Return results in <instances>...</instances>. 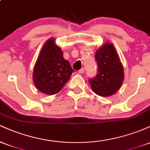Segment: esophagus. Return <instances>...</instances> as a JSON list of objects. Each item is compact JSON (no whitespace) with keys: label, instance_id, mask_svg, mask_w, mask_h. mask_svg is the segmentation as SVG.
<instances>
[{"label":"esophagus","instance_id":"esophagus-1","mask_svg":"<svg viewBox=\"0 0 150 150\" xmlns=\"http://www.w3.org/2000/svg\"><path fill=\"white\" fill-rule=\"evenodd\" d=\"M84 72H85V68H81L80 70H78V73H80V74H82V73H84Z\"/></svg>","mask_w":150,"mask_h":150}]
</instances>
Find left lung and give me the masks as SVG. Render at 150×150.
Returning <instances> with one entry per match:
<instances>
[{"label":"left lung","instance_id":"8db88e82","mask_svg":"<svg viewBox=\"0 0 150 150\" xmlns=\"http://www.w3.org/2000/svg\"><path fill=\"white\" fill-rule=\"evenodd\" d=\"M95 59L98 73L89 79L92 91L101 97H110L114 94L123 83V68L113 44L105 43L97 50Z\"/></svg>","mask_w":150,"mask_h":150}]
</instances>
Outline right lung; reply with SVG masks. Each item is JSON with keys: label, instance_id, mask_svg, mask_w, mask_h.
<instances>
[{"label": "right lung", "instance_id": "obj_1", "mask_svg": "<svg viewBox=\"0 0 150 150\" xmlns=\"http://www.w3.org/2000/svg\"><path fill=\"white\" fill-rule=\"evenodd\" d=\"M73 72L69 62L63 58L61 48L51 38L43 46L36 61L34 83L41 92L53 95L61 90Z\"/></svg>", "mask_w": 150, "mask_h": 150}]
</instances>
